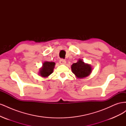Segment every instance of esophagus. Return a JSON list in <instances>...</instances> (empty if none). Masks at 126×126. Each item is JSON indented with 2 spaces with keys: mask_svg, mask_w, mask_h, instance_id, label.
Instances as JSON below:
<instances>
[{
  "mask_svg": "<svg viewBox=\"0 0 126 126\" xmlns=\"http://www.w3.org/2000/svg\"><path fill=\"white\" fill-rule=\"evenodd\" d=\"M59 63H60V64H66V60H64V59H61L59 60Z\"/></svg>",
  "mask_w": 126,
  "mask_h": 126,
  "instance_id": "esophagus-1",
  "label": "esophagus"
}]
</instances>
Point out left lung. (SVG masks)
Listing matches in <instances>:
<instances>
[{
    "instance_id": "left-lung-1",
    "label": "left lung",
    "mask_w": 126,
    "mask_h": 126,
    "mask_svg": "<svg viewBox=\"0 0 126 126\" xmlns=\"http://www.w3.org/2000/svg\"><path fill=\"white\" fill-rule=\"evenodd\" d=\"M71 68L72 72L75 75L76 77L78 78H83L87 77L92 71V68L90 64L85 63L80 59H79L76 63L72 64Z\"/></svg>"
}]
</instances>
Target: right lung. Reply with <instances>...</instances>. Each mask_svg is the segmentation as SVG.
I'll list each match as a JSON object with an SVG mask.
<instances>
[{"label": "right lung", "mask_w": 126, "mask_h": 126, "mask_svg": "<svg viewBox=\"0 0 126 126\" xmlns=\"http://www.w3.org/2000/svg\"><path fill=\"white\" fill-rule=\"evenodd\" d=\"M55 63L54 62H45L43 64L42 67L39 70V74L43 77H47L53 72L55 68Z\"/></svg>", "instance_id": "right-lung-1"}]
</instances>
